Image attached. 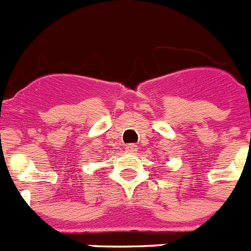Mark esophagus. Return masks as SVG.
Here are the masks:
<instances>
[{
  "mask_svg": "<svg viewBox=\"0 0 251 251\" xmlns=\"http://www.w3.org/2000/svg\"><path fill=\"white\" fill-rule=\"evenodd\" d=\"M126 151L130 153H134L137 151V146L135 145V144H128V145H126Z\"/></svg>",
  "mask_w": 251,
  "mask_h": 251,
  "instance_id": "obj_1",
  "label": "esophagus"
}]
</instances>
